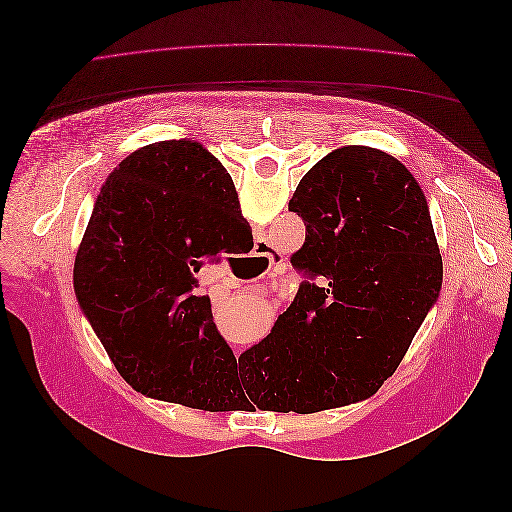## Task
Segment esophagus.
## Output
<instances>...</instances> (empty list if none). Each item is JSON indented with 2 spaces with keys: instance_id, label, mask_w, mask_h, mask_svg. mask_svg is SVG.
<instances>
[{
  "instance_id": "obj_1",
  "label": "esophagus",
  "mask_w": 512,
  "mask_h": 512,
  "mask_svg": "<svg viewBox=\"0 0 512 512\" xmlns=\"http://www.w3.org/2000/svg\"><path fill=\"white\" fill-rule=\"evenodd\" d=\"M254 254H256V256H265L267 260H271V267H280V265H282V258L277 256L267 243H258ZM235 354H241V348H239V346H235Z\"/></svg>"
}]
</instances>
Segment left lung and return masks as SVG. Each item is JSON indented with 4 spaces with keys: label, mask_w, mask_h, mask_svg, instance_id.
<instances>
[{
    "label": "left lung",
    "mask_w": 512,
    "mask_h": 512,
    "mask_svg": "<svg viewBox=\"0 0 512 512\" xmlns=\"http://www.w3.org/2000/svg\"><path fill=\"white\" fill-rule=\"evenodd\" d=\"M305 224L297 297L239 356L232 408L320 412L374 395L395 374L442 286L427 200L389 153L342 147L299 181Z\"/></svg>",
    "instance_id": "left-lung-1"
}]
</instances>
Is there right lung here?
<instances>
[{"mask_svg":"<svg viewBox=\"0 0 512 512\" xmlns=\"http://www.w3.org/2000/svg\"><path fill=\"white\" fill-rule=\"evenodd\" d=\"M252 230L235 183L192 141L130 153L96 198L74 260V292L132 389L198 410H226L237 359L198 294L207 260L245 252Z\"/></svg>","mask_w":512,"mask_h":512,"instance_id":"obj_1","label":"right lung"}]
</instances>
